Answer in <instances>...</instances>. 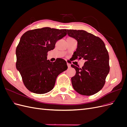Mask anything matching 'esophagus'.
Listing matches in <instances>:
<instances>
[{"mask_svg": "<svg viewBox=\"0 0 127 127\" xmlns=\"http://www.w3.org/2000/svg\"><path fill=\"white\" fill-rule=\"evenodd\" d=\"M67 66H68V68H70V66H71V65H70V64L67 63Z\"/></svg>", "mask_w": 127, "mask_h": 127, "instance_id": "1", "label": "esophagus"}]
</instances>
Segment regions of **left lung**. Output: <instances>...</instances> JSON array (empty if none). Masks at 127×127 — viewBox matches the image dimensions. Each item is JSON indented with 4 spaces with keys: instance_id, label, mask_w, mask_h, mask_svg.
<instances>
[{
    "instance_id": "1",
    "label": "left lung",
    "mask_w": 127,
    "mask_h": 127,
    "mask_svg": "<svg viewBox=\"0 0 127 127\" xmlns=\"http://www.w3.org/2000/svg\"><path fill=\"white\" fill-rule=\"evenodd\" d=\"M67 34L77 41L72 59L85 60L82 68L71 65L76 71L71 79L72 87L81 95H94L103 87L110 71L109 56L105 44L99 37L84 30H67Z\"/></svg>"
}]
</instances>
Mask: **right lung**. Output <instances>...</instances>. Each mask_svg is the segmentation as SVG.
I'll list each match as a JSON object with an SVG mask.
<instances>
[{
	"mask_svg": "<svg viewBox=\"0 0 127 127\" xmlns=\"http://www.w3.org/2000/svg\"><path fill=\"white\" fill-rule=\"evenodd\" d=\"M67 31L43 28L28 31L21 37L16 50V67L30 91L48 93L54 87L57 76L67 69L63 59L53 63L47 60L48 52L55 49L56 42L67 35Z\"/></svg>",
	"mask_w": 127,
	"mask_h": 127,
	"instance_id": "obj_1",
	"label": "right lung"
}]
</instances>
